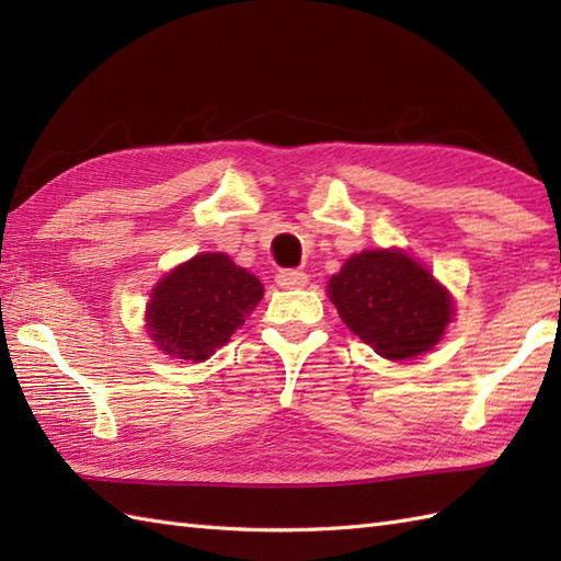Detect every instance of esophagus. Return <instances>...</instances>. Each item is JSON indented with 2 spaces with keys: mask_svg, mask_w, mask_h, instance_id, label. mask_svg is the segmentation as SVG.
Returning a JSON list of instances; mask_svg holds the SVG:
<instances>
[{
  "mask_svg": "<svg viewBox=\"0 0 561 561\" xmlns=\"http://www.w3.org/2000/svg\"><path fill=\"white\" fill-rule=\"evenodd\" d=\"M277 284L282 289H304L308 284V274L299 270H284L277 274Z\"/></svg>",
  "mask_w": 561,
  "mask_h": 561,
  "instance_id": "34e87169",
  "label": "esophagus"
}]
</instances>
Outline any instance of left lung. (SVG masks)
Returning a JSON list of instances; mask_svg holds the SVG:
<instances>
[{
  "label": "left lung",
  "mask_w": 561,
  "mask_h": 561,
  "mask_svg": "<svg viewBox=\"0 0 561 561\" xmlns=\"http://www.w3.org/2000/svg\"><path fill=\"white\" fill-rule=\"evenodd\" d=\"M342 323L388 362L432 352L456 316V301L402 248L354 253L328 282Z\"/></svg>",
  "instance_id": "1"
}]
</instances>
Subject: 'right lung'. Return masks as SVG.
<instances>
[{"instance_id":"right-lung-1","label":"right lung","mask_w":561,"mask_h":561,"mask_svg":"<svg viewBox=\"0 0 561 561\" xmlns=\"http://www.w3.org/2000/svg\"><path fill=\"white\" fill-rule=\"evenodd\" d=\"M265 289L226 253H199L153 284L145 311L159 352L185 362H207L255 311Z\"/></svg>"}]
</instances>
